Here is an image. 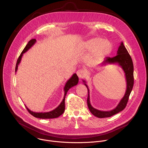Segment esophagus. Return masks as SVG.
<instances>
[{
	"label": "esophagus",
	"mask_w": 148,
	"mask_h": 148,
	"mask_svg": "<svg viewBox=\"0 0 148 148\" xmlns=\"http://www.w3.org/2000/svg\"><path fill=\"white\" fill-rule=\"evenodd\" d=\"M77 74L78 75V77L79 78H81L82 77H84L86 75V72L84 70L82 69H79L77 71Z\"/></svg>",
	"instance_id": "obj_1"
}]
</instances>
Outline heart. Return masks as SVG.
Listing matches in <instances>:
<instances>
[{
	"mask_svg": "<svg viewBox=\"0 0 148 148\" xmlns=\"http://www.w3.org/2000/svg\"><path fill=\"white\" fill-rule=\"evenodd\" d=\"M83 46L87 51H91L90 58L97 60L107 56L112 49V45L108 40L100 37H94L84 42Z\"/></svg>",
	"mask_w": 148,
	"mask_h": 148,
	"instance_id": "heart-1",
	"label": "heart"
}]
</instances>
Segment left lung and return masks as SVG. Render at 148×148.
<instances>
[{"label":"left lung","mask_w":148,"mask_h":148,"mask_svg":"<svg viewBox=\"0 0 148 148\" xmlns=\"http://www.w3.org/2000/svg\"><path fill=\"white\" fill-rule=\"evenodd\" d=\"M117 55L113 57H107L102 62L103 65L118 64L123 70L125 75V78L126 81V90L123 97L121 99L119 103L115 108L109 111H102L98 110L92 107L90 100V91L88 86L86 84V81L83 79L84 85L86 86L88 90V98H87V105L90 112L95 116L103 118L110 117L118 112L122 111L126 106L128 103L129 97L132 90L134 86V64L131 57L128 53L127 50L122 41L117 51Z\"/></svg>","instance_id":"1"}]
</instances>
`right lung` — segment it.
I'll return each mask as SVG.
<instances>
[{"mask_svg": "<svg viewBox=\"0 0 148 148\" xmlns=\"http://www.w3.org/2000/svg\"><path fill=\"white\" fill-rule=\"evenodd\" d=\"M36 42V40L34 38L30 40L28 42V43L26 46L25 48L23 49L22 53L20 54V56L18 57V58L17 59V63L16 65L15 72H16L17 70L18 66L19 64V63L20 62V61H21V59H22L23 54L25 53H26L27 50H29L35 44ZM78 77L77 75L75 73L67 81V82L64 88V98H63L62 101H61V102L60 103V104L58 105V106L56 108L53 110V111H51L50 112H34L30 111L26 106V108H27L29 112L36 118H41V119H51V118H58L61 115H62L63 114V112H64L65 111V98H66V94L67 93V91L70 90V88L76 86L78 84Z\"/></svg>", "mask_w": 148, "mask_h": 148, "instance_id": "add662e5", "label": "right lung"}]
</instances>
